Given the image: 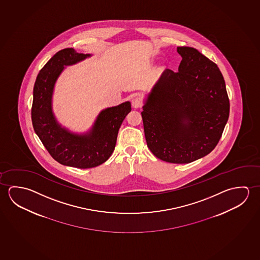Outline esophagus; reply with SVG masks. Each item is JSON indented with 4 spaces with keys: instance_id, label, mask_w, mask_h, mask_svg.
<instances>
[{
    "instance_id": "obj_1",
    "label": "esophagus",
    "mask_w": 260,
    "mask_h": 260,
    "mask_svg": "<svg viewBox=\"0 0 260 260\" xmlns=\"http://www.w3.org/2000/svg\"><path fill=\"white\" fill-rule=\"evenodd\" d=\"M132 107L134 108V109H139V108H141V105H142V103H141V100L140 98H134L132 101Z\"/></svg>"
}]
</instances>
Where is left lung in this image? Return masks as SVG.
Here are the masks:
<instances>
[{"label": "left lung", "mask_w": 260, "mask_h": 260, "mask_svg": "<svg viewBox=\"0 0 260 260\" xmlns=\"http://www.w3.org/2000/svg\"><path fill=\"white\" fill-rule=\"evenodd\" d=\"M179 73L166 69L141 112L150 151L170 163H190L210 153L230 116L225 81L217 64L191 47H178Z\"/></svg>", "instance_id": "1"}]
</instances>
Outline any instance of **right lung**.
<instances>
[{"label": "right lung", "mask_w": 260, "mask_h": 260, "mask_svg": "<svg viewBox=\"0 0 260 260\" xmlns=\"http://www.w3.org/2000/svg\"><path fill=\"white\" fill-rule=\"evenodd\" d=\"M73 48L58 51L40 71L34 87L31 120L35 132L51 157L64 166L89 169L106 161L115 149L119 127L132 111L129 102L99 113L89 132L75 133L58 122L52 95L65 67L89 58Z\"/></svg>", "instance_id": "right-lung-1"}]
</instances>
